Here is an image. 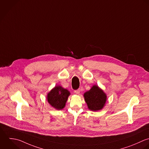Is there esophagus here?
<instances>
[{"instance_id": "34e87169", "label": "esophagus", "mask_w": 149, "mask_h": 149, "mask_svg": "<svg viewBox=\"0 0 149 149\" xmlns=\"http://www.w3.org/2000/svg\"><path fill=\"white\" fill-rule=\"evenodd\" d=\"M75 93L77 95H79L80 93V89H78V90L75 91Z\"/></svg>"}]
</instances>
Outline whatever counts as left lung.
<instances>
[{
    "label": "left lung",
    "instance_id": "left-lung-1",
    "mask_svg": "<svg viewBox=\"0 0 149 149\" xmlns=\"http://www.w3.org/2000/svg\"><path fill=\"white\" fill-rule=\"evenodd\" d=\"M85 102L89 110L93 111H99L105 106L107 95L97 85H94L91 89L84 94Z\"/></svg>",
    "mask_w": 149,
    "mask_h": 149
}]
</instances>
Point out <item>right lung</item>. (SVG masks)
Here are the masks:
<instances>
[{"mask_svg": "<svg viewBox=\"0 0 149 149\" xmlns=\"http://www.w3.org/2000/svg\"><path fill=\"white\" fill-rule=\"evenodd\" d=\"M70 92L60 85H56L47 95L49 104L57 110L64 109Z\"/></svg>", "mask_w": 149, "mask_h": 149, "instance_id": "right-lung-1", "label": "right lung"}]
</instances>
